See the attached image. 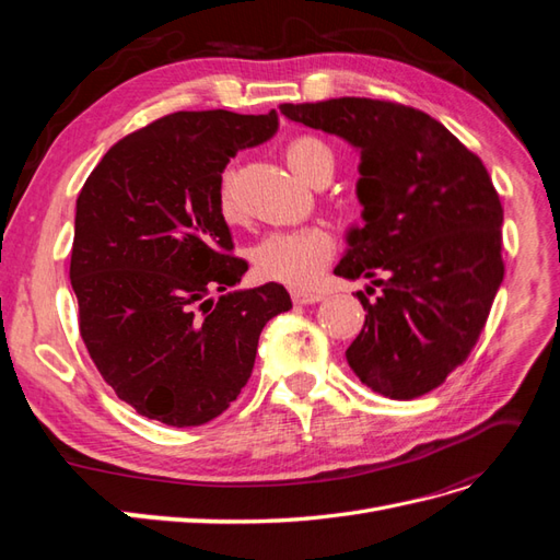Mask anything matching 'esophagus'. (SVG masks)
<instances>
[{"mask_svg": "<svg viewBox=\"0 0 560 560\" xmlns=\"http://www.w3.org/2000/svg\"><path fill=\"white\" fill-rule=\"evenodd\" d=\"M292 301L296 306H308V303L322 301L319 292H308V290H292Z\"/></svg>", "mask_w": 560, "mask_h": 560, "instance_id": "esophagus-1", "label": "esophagus"}]
</instances>
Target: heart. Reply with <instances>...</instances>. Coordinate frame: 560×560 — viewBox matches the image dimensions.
<instances>
[{
	"instance_id": "obj_1",
	"label": "heart",
	"mask_w": 560,
	"mask_h": 560,
	"mask_svg": "<svg viewBox=\"0 0 560 560\" xmlns=\"http://www.w3.org/2000/svg\"><path fill=\"white\" fill-rule=\"evenodd\" d=\"M287 163L292 171L308 184H317L322 179H331L336 171V156L317 138H296L287 147ZM219 210L226 219L238 217V200L233 191V173L226 171L219 182ZM336 238L327 226H299L284 229L264 235V238L252 247V264L257 276L268 282H280L296 290L313 287L327 266L334 259Z\"/></svg>"
}]
</instances>
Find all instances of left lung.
Listing matches in <instances>:
<instances>
[{"mask_svg":"<svg viewBox=\"0 0 560 560\" xmlns=\"http://www.w3.org/2000/svg\"><path fill=\"white\" fill-rule=\"evenodd\" d=\"M296 124L360 149L364 226L334 268L369 278L364 327L346 350L374 393L416 399L477 346L504 278L502 202L481 159L430 114L389 100L336 97L280 105Z\"/></svg>","mask_w":560,"mask_h":560,"instance_id":"obj_1","label":"left lung"}]
</instances>
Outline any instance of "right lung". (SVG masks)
<instances>
[{"label":"right lung","mask_w":560,"mask_h":560,"mask_svg":"<svg viewBox=\"0 0 560 560\" xmlns=\"http://www.w3.org/2000/svg\"><path fill=\"white\" fill-rule=\"evenodd\" d=\"M276 130V109L161 116L118 140L77 198L79 331L100 376L144 418L194 428L222 416L266 322L292 308L278 282L229 292L247 261L217 200L229 159Z\"/></svg>","instance_id":"add662e5"}]
</instances>
